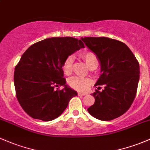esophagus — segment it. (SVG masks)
I'll return each mask as SVG.
<instances>
[{
  "instance_id": "esophagus-1",
  "label": "esophagus",
  "mask_w": 150,
  "mask_h": 150,
  "mask_svg": "<svg viewBox=\"0 0 150 150\" xmlns=\"http://www.w3.org/2000/svg\"><path fill=\"white\" fill-rule=\"evenodd\" d=\"M78 95H79V96H84V95H86V94H85V93L78 92Z\"/></svg>"
}]
</instances>
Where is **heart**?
<instances>
[{
  "mask_svg": "<svg viewBox=\"0 0 150 150\" xmlns=\"http://www.w3.org/2000/svg\"><path fill=\"white\" fill-rule=\"evenodd\" d=\"M81 57L91 70H94L97 68L99 62L96 54L94 52L92 51L83 52L81 54ZM72 68H73V58L72 56H68L63 63V71L65 74L69 75L72 72ZM91 83V81L90 79L79 76L71 77L68 81L69 86L73 89L79 91H86Z\"/></svg>",
  "mask_w": 150,
  "mask_h": 150,
  "instance_id": "obj_1",
  "label": "heart"
}]
</instances>
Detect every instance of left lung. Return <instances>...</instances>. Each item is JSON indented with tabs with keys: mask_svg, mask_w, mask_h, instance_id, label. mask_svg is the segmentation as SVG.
Masks as SVG:
<instances>
[{
	"mask_svg": "<svg viewBox=\"0 0 150 150\" xmlns=\"http://www.w3.org/2000/svg\"><path fill=\"white\" fill-rule=\"evenodd\" d=\"M96 54L101 64V75L95 86L104 85L92 94L94 104L88 108L91 116L102 121L120 117L129 109L136 96L139 64L125 43L107 37L81 38Z\"/></svg>",
	"mask_w": 150,
	"mask_h": 150,
	"instance_id": "8db88e82",
	"label": "left lung"
}]
</instances>
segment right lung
<instances>
[{
	"mask_svg": "<svg viewBox=\"0 0 150 150\" xmlns=\"http://www.w3.org/2000/svg\"><path fill=\"white\" fill-rule=\"evenodd\" d=\"M84 44L72 37H55L30 46L15 67L14 85L19 104L32 118L55 120L77 92L66 85L63 63ZM64 86L62 90L55 87Z\"/></svg>",
	"mask_w": 150,
	"mask_h": 150,
	"instance_id": "add662e5",
	"label": "right lung"
}]
</instances>
